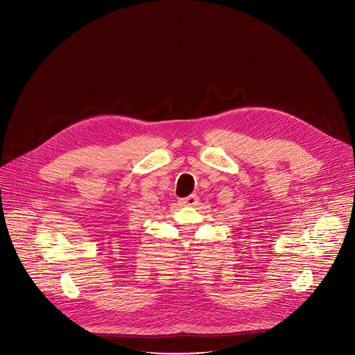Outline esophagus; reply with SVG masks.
Instances as JSON below:
<instances>
[{
	"label": "esophagus",
	"instance_id": "esophagus-1",
	"mask_svg": "<svg viewBox=\"0 0 355 355\" xmlns=\"http://www.w3.org/2000/svg\"><path fill=\"white\" fill-rule=\"evenodd\" d=\"M198 196L195 195V193H192V195H189V196H187V198H182V199H180V202L182 205H185V207H192V205H196L198 204Z\"/></svg>",
	"mask_w": 355,
	"mask_h": 355
}]
</instances>
